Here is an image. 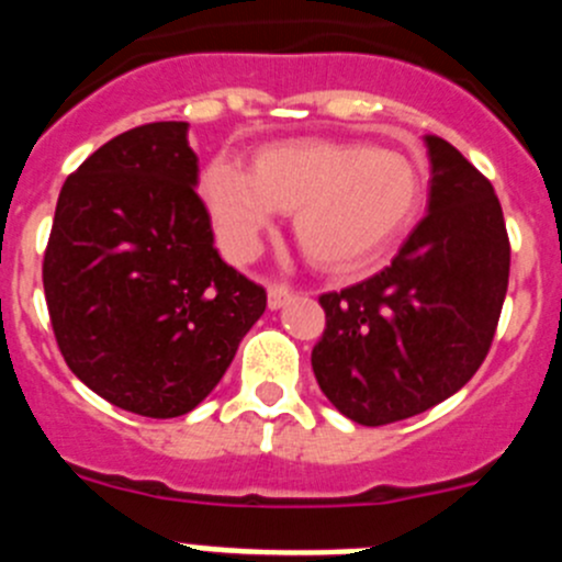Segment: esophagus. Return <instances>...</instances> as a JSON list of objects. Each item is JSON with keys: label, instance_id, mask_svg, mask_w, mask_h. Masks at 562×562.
Here are the masks:
<instances>
[{"label": "esophagus", "instance_id": "34e87169", "mask_svg": "<svg viewBox=\"0 0 562 562\" xmlns=\"http://www.w3.org/2000/svg\"><path fill=\"white\" fill-rule=\"evenodd\" d=\"M290 297H292V290L286 284L267 286V304H270V310H281Z\"/></svg>", "mask_w": 562, "mask_h": 562}]
</instances>
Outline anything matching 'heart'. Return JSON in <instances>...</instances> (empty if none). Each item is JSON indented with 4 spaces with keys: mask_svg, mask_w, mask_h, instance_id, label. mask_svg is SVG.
<instances>
[{
    "mask_svg": "<svg viewBox=\"0 0 562 562\" xmlns=\"http://www.w3.org/2000/svg\"><path fill=\"white\" fill-rule=\"evenodd\" d=\"M202 200L236 261L256 256L281 211L292 213L295 241L312 265L351 272L408 231L419 213L422 180L394 148L301 137L261 148L252 171L213 160L202 171Z\"/></svg>",
    "mask_w": 562,
    "mask_h": 562,
    "instance_id": "heart-1",
    "label": "heart"
}]
</instances>
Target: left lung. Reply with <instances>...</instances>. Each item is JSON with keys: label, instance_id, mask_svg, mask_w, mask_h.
I'll use <instances>...</instances> for the list:
<instances>
[{"label": "left lung", "instance_id": "1", "mask_svg": "<svg viewBox=\"0 0 562 562\" xmlns=\"http://www.w3.org/2000/svg\"><path fill=\"white\" fill-rule=\"evenodd\" d=\"M430 157L428 216L385 270L321 295L326 329L312 371L357 425H391L453 396L498 329L509 236L493 182L441 137Z\"/></svg>", "mask_w": 562, "mask_h": 562}]
</instances>
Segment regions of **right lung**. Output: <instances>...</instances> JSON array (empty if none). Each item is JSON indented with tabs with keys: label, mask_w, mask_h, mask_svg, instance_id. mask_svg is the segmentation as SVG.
<instances>
[{
	"label": "right lung",
	"mask_w": 562,
	"mask_h": 562,
	"mask_svg": "<svg viewBox=\"0 0 562 562\" xmlns=\"http://www.w3.org/2000/svg\"><path fill=\"white\" fill-rule=\"evenodd\" d=\"M188 123L128 128L58 193L44 297L72 374L132 414L173 419L216 389L267 292L225 265L196 193Z\"/></svg>",
	"instance_id": "obj_1"
}]
</instances>
